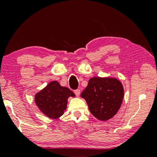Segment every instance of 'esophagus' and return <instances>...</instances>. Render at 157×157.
Segmentation results:
<instances>
[{"mask_svg": "<svg viewBox=\"0 0 157 157\" xmlns=\"http://www.w3.org/2000/svg\"><path fill=\"white\" fill-rule=\"evenodd\" d=\"M74 92H75V94L77 96H79V94H80V90L79 89H76V90H75V91Z\"/></svg>", "mask_w": 157, "mask_h": 157, "instance_id": "1", "label": "esophagus"}]
</instances>
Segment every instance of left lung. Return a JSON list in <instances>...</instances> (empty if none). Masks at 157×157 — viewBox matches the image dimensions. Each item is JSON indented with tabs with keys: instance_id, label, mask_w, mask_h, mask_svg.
Segmentation results:
<instances>
[{
	"instance_id": "1",
	"label": "left lung",
	"mask_w": 157,
	"mask_h": 157,
	"mask_svg": "<svg viewBox=\"0 0 157 157\" xmlns=\"http://www.w3.org/2000/svg\"><path fill=\"white\" fill-rule=\"evenodd\" d=\"M124 89L120 80L113 78L94 77L81 97L84 98L92 115L102 121L109 120L116 115L123 102Z\"/></svg>"
}]
</instances>
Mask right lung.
<instances>
[{
	"instance_id": "1",
	"label": "right lung",
	"mask_w": 157,
	"mask_h": 157,
	"mask_svg": "<svg viewBox=\"0 0 157 157\" xmlns=\"http://www.w3.org/2000/svg\"><path fill=\"white\" fill-rule=\"evenodd\" d=\"M74 93L67 87L62 86L57 81H52L34 96V101L42 113L48 118L57 119L66 109L69 97H75Z\"/></svg>"
}]
</instances>
